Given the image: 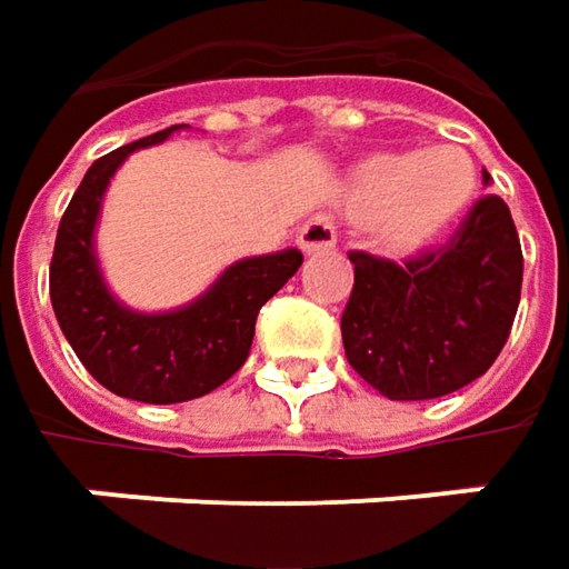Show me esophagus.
<instances>
[{
    "mask_svg": "<svg viewBox=\"0 0 569 569\" xmlns=\"http://www.w3.org/2000/svg\"><path fill=\"white\" fill-rule=\"evenodd\" d=\"M336 240H339V230H336V221L329 214H313L297 233V243H300V250L307 252V256L336 250Z\"/></svg>",
    "mask_w": 569,
    "mask_h": 569,
    "instance_id": "1",
    "label": "esophagus"
}]
</instances>
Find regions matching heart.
<instances>
[{
  "label": "heart",
  "instance_id": "obj_1",
  "mask_svg": "<svg viewBox=\"0 0 569 569\" xmlns=\"http://www.w3.org/2000/svg\"><path fill=\"white\" fill-rule=\"evenodd\" d=\"M348 202L370 211L382 250L415 252L437 240L466 211L475 164L459 144L377 151L348 173Z\"/></svg>",
  "mask_w": 569,
  "mask_h": 569
}]
</instances>
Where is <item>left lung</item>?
I'll list each match as a JSON object with an SVG mask.
<instances>
[{
	"label": "left lung",
	"instance_id": "obj_1",
	"mask_svg": "<svg viewBox=\"0 0 569 569\" xmlns=\"http://www.w3.org/2000/svg\"><path fill=\"white\" fill-rule=\"evenodd\" d=\"M351 262L341 341L380 396L440 399L488 373L522 291L519 233L503 199L485 196L443 250L405 266L367 252H351Z\"/></svg>",
	"mask_w": 569,
	"mask_h": 569
}]
</instances>
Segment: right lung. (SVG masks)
Segmentation results:
<instances>
[{"instance_id": "obj_1", "label": "right lung", "mask_w": 569, "mask_h": 569, "mask_svg": "<svg viewBox=\"0 0 569 569\" xmlns=\"http://www.w3.org/2000/svg\"><path fill=\"white\" fill-rule=\"evenodd\" d=\"M180 129L187 126L122 144L88 167L59 221L50 262L53 313L78 361L103 389L148 405L189 402L228 382L250 355L262 303L303 262L295 247L237 259L202 295L161 313L132 310L107 288L94 243L107 187L132 151L167 142Z\"/></svg>"}]
</instances>
